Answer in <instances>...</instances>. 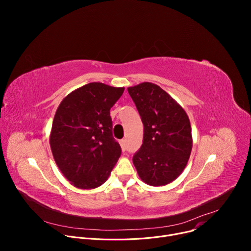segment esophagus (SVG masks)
I'll return each instance as SVG.
<instances>
[{
  "label": "esophagus",
  "mask_w": 251,
  "mask_h": 251,
  "mask_svg": "<svg viewBox=\"0 0 251 251\" xmlns=\"http://www.w3.org/2000/svg\"><path fill=\"white\" fill-rule=\"evenodd\" d=\"M120 145H121V148L123 151H126V139H122L120 140Z\"/></svg>",
  "instance_id": "obj_1"
}]
</instances>
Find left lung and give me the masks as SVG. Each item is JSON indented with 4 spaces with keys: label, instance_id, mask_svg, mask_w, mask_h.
<instances>
[{
    "label": "left lung",
    "instance_id": "obj_1",
    "mask_svg": "<svg viewBox=\"0 0 251 251\" xmlns=\"http://www.w3.org/2000/svg\"><path fill=\"white\" fill-rule=\"evenodd\" d=\"M144 125V137L133 164L149 186L170 184L182 174L193 148L190 119L183 107L159 85L128 87Z\"/></svg>",
    "mask_w": 251,
    "mask_h": 251
}]
</instances>
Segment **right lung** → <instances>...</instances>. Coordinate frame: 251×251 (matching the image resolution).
I'll use <instances>...</instances> for the list:
<instances>
[{"label": "right lung", "instance_id": "1", "mask_svg": "<svg viewBox=\"0 0 251 251\" xmlns=\"http://www.w3.org/2000/svg\"><path fill=\"white\" fill-rule=\"evenodd\" d=\"M124 89L91 82L70 92L57 107L50 145L58 169L75 188L103 185L121 155L110 109Z\"/></svg>", "mask_w": 251, "mask_h": 251}]
</instances>
